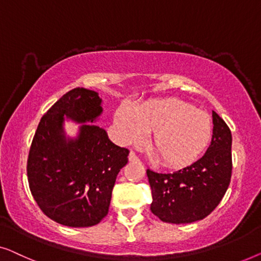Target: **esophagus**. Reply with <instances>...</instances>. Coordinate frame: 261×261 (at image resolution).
Listing matches in <instances>:
<instances>
[{
  "label": "esophagus",
  "instance_id": "obj_1",
  "mask_svg": "<svg viewBox=\"0 0 261 261\" xmlns=\"http://www.w3.org/2000/svg\"><path fill=\"white\" fill-rule=\"evenodd\" d=\"M129 161H130V162H137V161H138V157L134 151H131L129 153Z\"/></svg>",
  "mask_w": 261,
  "mask_h": 261
}]
</instances>
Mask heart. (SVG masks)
I'll list each match as a JSON object with an SVG mask.
<instances>
[{
	"instance_id": "obj_1",
	"label": "heart",
	"mask_w": 261,
	"mask_h": 261,
	"mask_svg": "<svg viewBox=\"0 0 261 261\" xmlns=\"http://www.w3.org/2000/svg\"><path fill=\"white\" fill-rule=\"evenodd\" d=\"M115 129L124 144L136 145L152 132L150 148L169 167H186L204 152L213 136L207 112L177 98H161L136 108L122 105L115 113Z\"/></svg>"
}]
</instances>
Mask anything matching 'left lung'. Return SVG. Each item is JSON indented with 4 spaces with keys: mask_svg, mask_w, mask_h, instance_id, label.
I'll list each match as a JSON object with an SVG mask.
<instances>
[{
    "mask_svg": "<svg viewBox=\"0 0 261 261\" xmlns=\"http://www.w3.org/2000/svg\"><path fill=\"white\" fill-rule=\"evenodd\" d=\"M213 136L204 155L175 172L148 169L152 203L150 209L164 222L190 223L216 208L228 189L232 176V134L213 111Z\"/></svg>",
    "mask_w": 261,
    "mask_h": 261,
    "instance_id": "1",
    "label": "left lung"
}]
</instances>
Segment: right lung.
Instances as JSON below:
<instances>
[{
  "instance_id": "right-lung-1",
  "label": "right lung",
  "mask_w": 261,
  "mask_h": 261,
  "mask_svg": "<svg viewBox=\"0 0 261 261\" xmlns=\"http://www.w3.org/2000/svg\"><path fill=\"white\" fill-rule=\"evenodd\" d=\"M102 113L98 92L76 87L40 120L27 162L32 195L45 215L60 225L91 227L108 215L117 175L129 150L94 125ZM80 123L74 138L64 122Z\"/></svg>"
}]
</instances>
